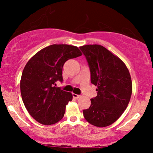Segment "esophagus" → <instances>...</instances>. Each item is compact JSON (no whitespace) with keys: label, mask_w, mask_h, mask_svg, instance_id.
Returning a JSON list of instances; mask_svg holds the SVG:
<instances>
[{"label":"esophagus","mask_w":153,"mask_h":153,"mask_svg":"<svg viewBox=\"0 0 153 153\" xmlns=\"http://www.w3.org/2000/svg\"><path fill=\"white\" fill-rule=\"evenodd\" d=\"M73 98H75V99H78V98L80 97V95L73 94Z\"/></svg>","instance_id":"34e87169"}]
</instances>
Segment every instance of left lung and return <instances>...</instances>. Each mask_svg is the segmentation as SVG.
Listing matches in <instances>:
<instances>
[{"label":"left lung","mask_w":153,"mask_h":153,"mask_svg":"<svg viewBox=\"0 0 153 153\" xmlns=\"http://www.w3.org/2000/svg\"><path fill=\"white\" fill-rule=\"evenodd\" d=\"M80 50L88 65L91 83L97 86V96L91 99L83 116L92 125L107 127L121 117L130 101V74L125 64L101 45H84Z\"/></svg>","instance_id":"obj_1"}]
</instances>
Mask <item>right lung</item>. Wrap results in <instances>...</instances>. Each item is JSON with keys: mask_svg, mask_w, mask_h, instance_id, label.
<instances>
[{"mask_svg": "<svg viewBox=\"0 0 153 153\" xmlns=\"http://www.w3.org/2000/svg\"><path fill=\"white\" fill-rule=\"evenodd\" d=\"M81 55L77 47L52 45L40 50L26 63L21 78V94L28 112L40 124L50 125L63 118L73 95L54 85L57 80L63 81L65 62Z\"/></svg>", "mask_w": 153, "mask_h": 153, "instance_id": "right-lung-1", "label": "right lung"}]
</instances>
